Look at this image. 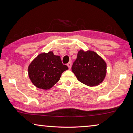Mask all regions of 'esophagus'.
<instances>
[{"mask_svg": "<svg viewBox=\"0 0 133 133\" xmlns=\"http://www.w3.org/2000/svg\"><path fill=\"white\" fill-rule=\"evenodd\" d=\"M67 66H68L69 69H71V62H69L68 63H67Z\"/></svg>", "mask_w": 133, "mask_h": 133, "instance_id": "1", "label": "esophagus"}]
</instances>
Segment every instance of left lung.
Masks as SVG:
<instances>
[{
  "label": "left lung",
  "mask_w": 133,
  "mask_h": 133,
  "mask_svg": "<svg viewBox=\"0 0 133 133\" xmlns=\"http://www.w3.org/2000/svg\"><path fill=\"white\" fill-rule=\"evenodd\" d=\"M107 65L104 60L91 50H80L74 62L71 70L78 81L89 86L102 83L106 75Z\"/></svg>",
  "instance_id": "8db88e82"
}]
</instances>
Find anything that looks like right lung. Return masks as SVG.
I'll return each mask as SVG.
<instances>
[{
  "mask_svg": "<svg viewBox=\"0 0 133 133\" xmlns=\"http://www.w3.org/2000/svg\"><path fill=\"white\" fill-rule=\"evenodd\" d=\"M69 69L62 63L61 58L53 51L43 53L31 62L28 67L31 82L37 88L48 90L60 80L63 72Z\"/></svg>",
  "mask_w": 133,
  "mask_h": 133,
  "instance_id": "obj_1",
  "label": "right lung"
}]
</instances>
